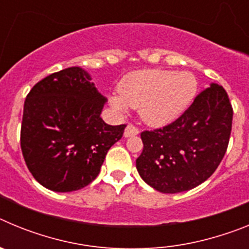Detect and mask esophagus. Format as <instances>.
Returning <instances> with one entry per match:
<instances>
[{"mask_svg": "<svg viewBox=\"0 0 249 249\" xmlns=\"http://www.w3.org/2000/svg\"><path fill=\"white\" fill-rule=\"evenodd\" d=\"M138 133H140V128L136 127L135 124H132V123H128V126L124 129V137H131V136H136Z\"/></svg>", "mask_w": 249, "mask_h": 249, "instance_id": "obj_1", "label": "esophagus"}]
</instances>
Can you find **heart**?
<instances>
[{
	"label": "heart",
	"mask_w": 249,
	"mask_h": 249,
	"mask_svg": "<svg viewBox=\"0 0 249 249\" xmlns=\"http://www.w3.org/2000/svg\"><path fill=\"white\" fill-rule=\"evenodd\" d=\"M118 91L120 96L111 98L114 108H138L144 122L163 126L191 105L197 92V80L190 72L143 70L127 74Z\"/></svg>",
	"instance_id": "heart-1"
}]
</instances>
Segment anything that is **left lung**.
Returning <instances> with one entry per match:
<instances>
[{"label":"left lung","mask_w":249,"mask_h":249,"mask_svg":"<svg viewBox=\"0 0 249 249\" xmlns=\"http://www.w3.org/2000/svg\"><path fill=\"white\" fill-rule=\"evenodd\" d=\"M232 118L227 92L212 83L177 120L141 133L143 151L136 167L142 179L162 193L183 192L203 183L226 155Z\"/></svg>","instance_id":"left-lung-1"}]
</instances>
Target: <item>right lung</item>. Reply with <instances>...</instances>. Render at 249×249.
Listing matches in <instances>:
<instances>
[{
  "label": "right lung",
  "mask_w": 249,
  "mask_h": 249,
  "mask_svg": "<svg viewBox=\"0 0 249 249\" xmlns=\"http://www.w3.org/2000/svg\"><path fill=\"white\" fill-rule=\"evenodd\" d=\"M105 97L80 67L37 82L27 94L21 123V149L38 183L54 192L89 186L126 124L109 126L100 117Z\"/></svg>",
  "instance_id": "add662e5"
}]
</instances>
